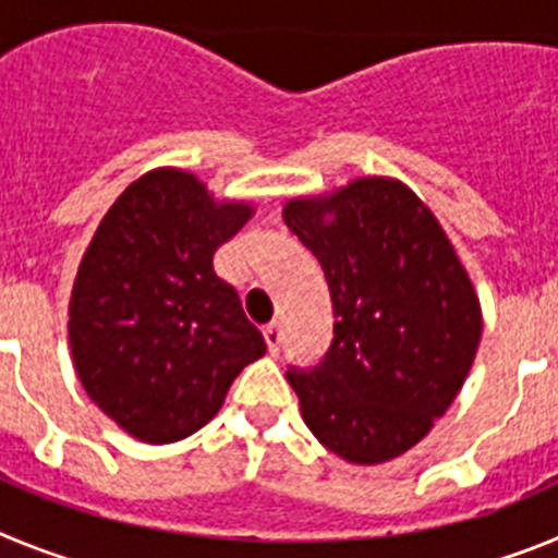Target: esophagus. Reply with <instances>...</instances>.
I'll return each mask as SVG.
<instances>
[{"label":"esophagus","mask_w":558,"mask_h":558,"mask_svg":"<svg viewBox=\"0 0 558 558\" xmlns=\"http://www.w3.org/2000/svg\"><path fill=\"white\" fill-rule=\"evenodd\" d=\"M265 335V343H268V352L270 354H279V347H282V327L279 324H268L263 329Z\"/></svg>","instance_id":"esophagus-1"}]
</instances>
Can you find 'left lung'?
Segmentation results:
<instances>
[{"label": "left lung", "mask_w": 558, "mask_h": 558, "mask_svg": "<svg viewBox=\"0 0 558 558\" xmlns=\"http://www.w3.org/2000/svg\"><path fill=\"white\" fill-rule=\"evenodd\" d=\"M284 223L322 263L335 313L327 354L288 368L304 422L347 461H391L470 374L483 329L470 276L433 211L393 179L290 201Z\"/></svg>", "instance_id": "left-lung-1"}]
</instances>
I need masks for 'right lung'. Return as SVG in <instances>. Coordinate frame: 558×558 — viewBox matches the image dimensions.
<instances>
[{
    "instance_id": "right-lung-1",
    "label": "right lung",
    "mask_w": 558,
    "mask_h": 558,
    "mask_svg": "<svg viewBox=\"0 0 558 558\" xmlns=\"http://www.w3.org/2000/svg\"><path fill=\"white\" fill-rule=\"evenodd\" d=\"M248 204H215L184 170H153L113 201L83 254L69 347L100 411L147 445L204 427L263 332L215 274V251L243 229Z\"/></svg>"
}]
</instances>
